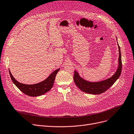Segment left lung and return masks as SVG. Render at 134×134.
Wrapping results in <instances>:
<instances>
[{
	"label": "left lung",
	"instance_id": "obj_1",
	"mask_svg": "<svg viewBox=\"0 0 134 134\" xmlns=\"http://www.w3.org/2000/svg\"><path fill=\"white\" fill-rule=\"evenodd\" d=\"M117 40V39H116ZM119 56V65L117 70L111 77L98 82H90L81 78L77 71H75L74 79L76 85L83 92L91 94H99L109 88L120 76L122 70V60L120 47L118 43Z\"/></svg>",
	"mask_w": 134,
	"mask_h": 134
}]
</instances>
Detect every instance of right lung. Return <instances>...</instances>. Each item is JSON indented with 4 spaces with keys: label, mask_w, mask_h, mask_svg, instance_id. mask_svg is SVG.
<instances>
[{
    "label": "right lung",
    "mask_w": 134,
    "mask_h": 134,
    "mask_svg": "<svg viewBox=\"0 0 134 134\" xmlns=\"http://www.w3.org/2000/svg\"><path fill=\"white\" fill-rule=\"evenodd\" d=\"M59 70V69L55 70L44 80L32 85H27L19 83L13 77L9 70V72L13 83L24 94L31 97H37L45 94L53 87L56 76Z\"/></svg>",
    "instance_id": "obj_1"
}]
</instances>
